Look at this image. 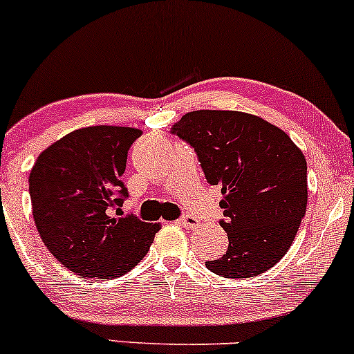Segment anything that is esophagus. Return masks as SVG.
<instances>
[{
  "mask_svg": "<svg viewBox=\"0 0 354 354\" xmlns=\"http://www.w3.org/2000/svg\"><path fill=\"white\" fill-rule=\"evenodd\" d=\"M178 223H180L181 226H185V228H198V225H200V221L194 216H191V214H183V216L178 219Z\"/></svg>",
  "mask_w": 354,
  "mask_h": 354,
  "instance_id": "esophagus-1",
  "label": "esophagus"
}]
</instances>
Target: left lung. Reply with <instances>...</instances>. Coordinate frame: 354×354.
<instances>
[{
  "label": "left lung",
  "instance_id": "8db88e82",
  "mask_svg": "<svg viewBox=\"0 0 354 354\" xmlns=\"http://www.w3.org/2000/svg\"><path fill=\"white\" fill-rule=\"evenodd\" d=\"M171 135L196 153L206 181L221 186L230 245L206 268L225 278H253L273 268L293 245L306 213V160L291 138L241 111L186 113Z\"/></svg>",
  "mask_w": 354,
  "mask_h": 354
}]
</instances>
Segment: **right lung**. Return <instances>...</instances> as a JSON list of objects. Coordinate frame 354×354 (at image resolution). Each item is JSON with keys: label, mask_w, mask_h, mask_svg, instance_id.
I'll return each instance as SVG.
<instances>
[{"label": "right lung", "mask_w": 354, "mask_h": 354, "mask_svg": "<svg viewBox=\"0 0 354 354\" xmlns=\"http://www.w3.org/2000/svg\"><path fill=\"white\" fill-rule=\"evenodd\" d=\"M136 128L89 126L39 154L30 173L35 225L44 246L83 278L111 279L133 270L151 246L158 225L120 211Z\"/></svg>", "instance_id": "add662e5"}]
</instances>
